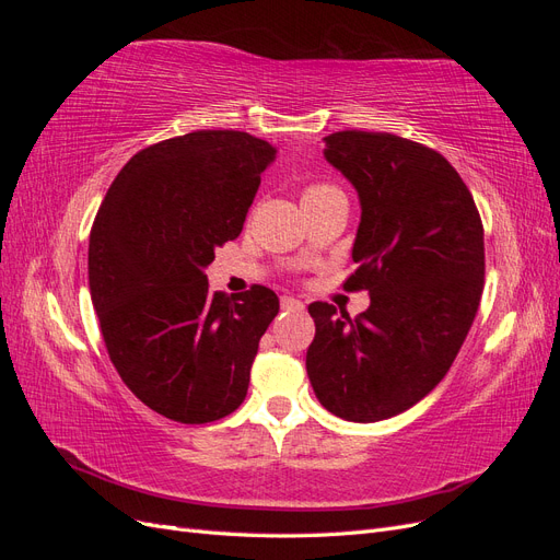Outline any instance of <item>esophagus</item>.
<instances>
[{"label": "esophagus", "mask_w": 560, "mask_h": 560, "mask_svg": "<svg viewBox=\"0 0 560 560\" xmlns=\"http://www.w3.org/2000/svg\"><path fill=\"white\" fill-rule=\"evenodd\" d=\"M280 306H282V311H292V313L303 311V303L299 299H294V296H282L280 299Z\"/></svg>", "instance_id": "1"}]
</instances>
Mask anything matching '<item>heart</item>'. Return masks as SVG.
I'll list each match as a JSON object with an SVG mask.
<instances>
[{
  "label": "heart",
  "mask_w": 560,
  "mask_h": 560,
  "mask_svg": "<svg viewBox=\"0 0 560 560\" xmlns=\"http://www.w3.org/2000/svg\"><path fill=\"white\" fill-rule=\"evenodd\" d=\"M327 189H331L329 184H308L306 189H303V194H301V200H303V198H311V196H317V194L327 191Z\"/></svg>",
  "instance_id": "heart-1"
}]
</instances>
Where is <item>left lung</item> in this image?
Masks as SVG:
<instances>
[{
    "label": "left lung",
    "mask_w": 560,
    "mask_h": 560,
    "mask_svg": "<svg viewBox=\"0 0 560 560\" xmlns=\"http://www.w3.org/2000/svg\"><path fill=\"white\" fill-rule=\"evenodd\" d=\"M325 142L362 202L358 268L343 287L366 290L371 306L350 319L311 303L306 369L327 411L376 422L411 409L451 369L483 292V224L439 151L393 132L341 130Z\"/></svg>",
    "instance_id": "1"
}]
</instances>
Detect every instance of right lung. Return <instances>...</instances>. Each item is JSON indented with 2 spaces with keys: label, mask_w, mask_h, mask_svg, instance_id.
Listing matches in <instances>:
<instances>
[{
  "label": "right lung",
  "mask_w": 560,
  "mask_h": 560,
  "mask_svg": "<svg viewBox=\"0 0 560 560\" xmlns=\"http://www.w3.org/2000/svg\"><path fill=\"white\" fill-rule=\"evenodd\" d=\"M276 159L241 130H196L138 151L89 241V284L109 360L151 411L202 425L243 404L273 290L210 292L202 268L235 241Z\"/></svg>",
  "instance_id": "obj_1"
}]
</instances>
